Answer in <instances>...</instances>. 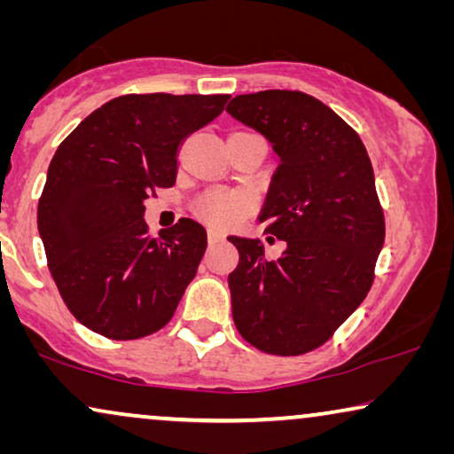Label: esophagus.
Masks as SVG:
<instances>
[{"instance_id":"1","label":"esophagus","mask_w":454,"mask_h":454,"mask_svg":"<svg viewBox=\"0 0 454 454\" xmlns=\"http://www.w3.org/2000/svg\"><path fill=\"white\" fill-rule=\"evenodd\" d=\"M219 241H223V235L219 231H213V229H210V231H208V244L213 246V244H219Z\"/></svg>"}]
</instances>
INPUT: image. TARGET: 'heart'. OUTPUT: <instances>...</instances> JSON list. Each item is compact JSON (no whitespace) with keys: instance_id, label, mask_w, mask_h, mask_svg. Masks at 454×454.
Wrapping results in <instances>:
<instances>
[{"instance_id":"b5f03b06","label":"heart","mask_w":454,"mask_h":454,"mask_svg":"<svg viewBox=\"0 0 454 454\" xmlns=\"http://www.w3.org/2000/svg\"><path fill=\"white\" fill-rule=\"evenodd\" d=\"M252 208L250 196L233 190H210L194 202V213L208 225L225 229L238 223Z\"/></svg>"}]
</instances>
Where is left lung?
<instances>
[{
    "mask_svg": "<svg viewBox=\"0 0 454 454\" xmlns=\"http://www.w3.org/2000/svg\"><path fill=\"white\" fill-rule=\"evenodd\" d=\"M227 111L277 153L258 221L287 244L266 258L260 239L229 238L239 252L233 322L260 351L301 356L326 343L374 283L384 246L374 169L356 129L306 92L238 95Z\"/></svg>",
    "mask_w": 454,
    "mask_h": 454,
    "instance_id": "8db88e82",
    "label": "left lung"
}]
</instances>
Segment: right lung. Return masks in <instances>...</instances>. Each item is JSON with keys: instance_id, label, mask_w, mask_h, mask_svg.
<instances>
[{"instance_id": "1", "label": "right lung", "mask_w": 454, "mask_h": 454, "mask_svg": "<svg viewBox=\"0 0 454 454\" xmlns=\"http://www.w3.org/2000/svg\"><path fill=\"white\" fill-rule=\"evenodd\" d=\"M229 95H123L55 151L36 223L61 300L86 328L132 340L163 328L207 250L200 223L148 235L145 200L171 188L177 151Z\"/></svg>"}]
</instances>
